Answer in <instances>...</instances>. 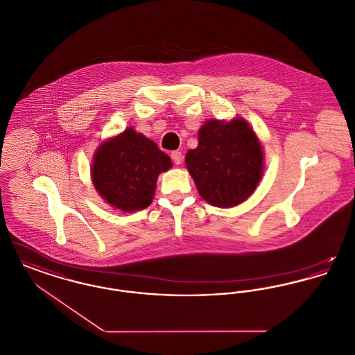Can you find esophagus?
I'll return each instance as SVG.
<instances>
[{
  "label": "esophagus",
  "mask_w": 355,
  "mask_h": 355,
  "mask_svg": "<svg viewBox=\"0 0 355 355\" xmlns=\"http://www.w3.org/2000/svg\"><path fill=\"white\" fill-rule=\"evenodd\" d=\"M170 157H171V159H173V162H174L175 165H181L182 161H184V154L181 152H178V150L171 153Z\"/></svg>",
  "instance_id": "obj_1"
}]
</instances>
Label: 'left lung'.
I'll use <instances>...</instances> for the list:
<instances>
[{
  "instance_id": "1",
  "label": "left lung",
  "mask_w": 355,
  "mask_h": 355,
  "mask_svg": "<svg viewBox=\"0 0 355 355\" xmlns=\"http://www.w3.org/2000/svg\"><path fill=\"white\" fill-rule=\"evenodd\" d=\"M186 168L206 202L233 207L259 184L263 152L245 119H207L198 130V146L186 153Z\"/></svg>"
}]
</instances>
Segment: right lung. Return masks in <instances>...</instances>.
<instances>
[{"label": "right lung", "instance_id": "obj_1", "mask_svg": "<svg viewBox=\"0 0 355 355\" xmlns=\"http://www.w3.org/2000/svg\"><path fill=\"white\" fill-rule=\"evenodd\" d=\"M173 166L169 155L133 128L106 139L94 153L92 181L110 206L138 211L154 198L158 175Z\"/></svg>", "mask_w": 355, "mask_h": 355}]
</instances>
